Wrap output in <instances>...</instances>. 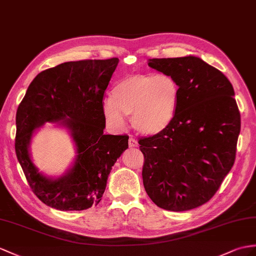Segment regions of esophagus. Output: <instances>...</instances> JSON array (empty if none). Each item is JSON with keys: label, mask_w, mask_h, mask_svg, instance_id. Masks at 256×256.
Segmentation results:
<instances>
[{"label": "esophagus", "mask_w": 256, "mask_h": 256, "mask_svg": "<svg viewBox=\"0 0 256 256\" xmlns=\"http://www.w3.org/2000/svg\"><path fill=\"white\" fill-rule=\"evenodd\" d=\"M128 144L130 148H136L138 146V142L134 138V136H130V139L128 141Z\"/></svg>", "instance_id": "esophagus-1"}]
</instances>
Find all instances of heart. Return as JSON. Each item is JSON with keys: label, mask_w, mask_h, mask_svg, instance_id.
<instances>
[{"label": "heart", "mask_w": 256, "mask_h": 256, "mask_svg": "<svg viewBox=\"0 0 256 256\" xmlns=\"http://www.w3.org/2000/svg\"><path fill=\"white\" fill-rule=\"evenodd\" d=\"M179 96V84L170 74H128L117 81L110 98L104 100L103 114L110 128L122 129L124 116L130 115L134 130L144 136H155L174 120Z\"/></svg>", "instance_id": "heart-1"}]
</instances>
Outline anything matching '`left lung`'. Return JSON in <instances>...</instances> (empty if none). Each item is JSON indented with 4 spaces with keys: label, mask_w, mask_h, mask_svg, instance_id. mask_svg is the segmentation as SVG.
<instances>
[{
    "label": "left lung",
    "mask_w": 256,
    "mask_h": 256,
    "mask_svg": "<svg viewBox=\"0 0 256 256\" xmlns=\"http://www.w3.org/2000/svg\"><path fill=\"white\" fill-rule=\"evenodd\" d=\"M148 65L179 84L175 118L139 140L143 186L158 208L184 212L210 201L236 158L241 120L232 84L196 56L152 58Z\"/></svg>",
    "instance_id": "left-lung-1"
}]
</instances>
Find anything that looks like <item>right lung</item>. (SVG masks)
<instances>
[{
    "label": "right lung",
    "instance_id": "1",
    "mask_svg": "<svg viewBox=\"0 0 256 256\" xmlns=\"http://www.w3.org/2000/svg\"><path fill=\"white\" fill-rule=\"evenodd\" d=\"M117 58L67 62L41 72L28 86L16 114L15 151L30 188L48 206L82 210L98 204L127 136L104 134L103 96ZM46 122L66 128L74 142L72 166L60 176H46L30 158L33 136Z\"/></svg>",
    "mask_w": 256,
    "mask_h": 256
}]
</instances>
